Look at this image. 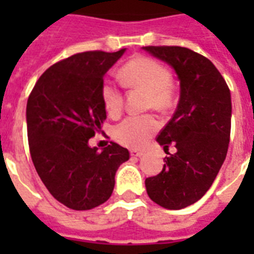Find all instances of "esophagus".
Here are the masks:
<instances>
[{"label":"esophagus","mask_w":254,"mask_h":254,"mask_svg":"<svg viewBox=\"0 0 254 254\" xmlns=\"http://www.w3.org/2000/svg\"><path fill=\"white\" fill-rule=\"evenodd\" d=\"M130 155H131V157H141V155H143V151H139V150H135V149H131Z\"/></svg>","instance_id":"obj_1"}]
</instances>
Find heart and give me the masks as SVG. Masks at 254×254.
Listing matches in <instances>:
<instances>
[{
    "label": "heart",
    "mask_w": 254,
    "mask_h": 254,
    "mask_svg": "<svg viewBox=\"0 0 254 254\" xmlns=\"http://www.w3.org/2000/svg\"><path fill=\"white\" fill-rule=\"evenodd\" d=\"M120 80L129 88L146 91V107L155 111H167L174 104L171 75L158 61L147 57H135L120 69ZM100 99L111 117H117L123 111V93L115 83L105 80L100 87ZM159 129L158 120L153 115L129 116L117 124L113 137L124 146L141 149Z\"/></svg>",
    "instance_id": "obj_1"
}]
</instances>
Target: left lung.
Listing matches in <instances>:
<instances>
[{"instance_id":"obj_1","label":"left lung","mask_w":254,"mask_h":254,"mask_svg":"<svg viewBox=\"0 0 254 254\" xmlns=\"http://www.w3.org/2000/svg\"><path fill=\"white\" fill-rule=\"evenodd\" d=\"M151 55L169 63L181 83V99L157 141L165 151L162 171L146 178L147 195L167 209H182L197 201L212 186L228 151L231 92L212 62L179 46H146Z\"/></svg>"}]
</instances>
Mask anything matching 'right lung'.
<instances>
[{
  "label": "right lung",
  "mask_w": 254,
  "mask_h": 254,
  "mask_svg": "<svg viewBox=\"0 0 254 254\" xmlns=\"http://www.w3.org/2000/svg\"><path fill=\"white\" fill-rule=\"evenodd\" d=\"M125 49L85 51L47 68L34 85L26 107L29 149L50 193L76 211L92 209L111 197L115 175L129 151L111 142L103 151L88 141L107 119L100 99L104 75Z\"/></svg>",
  "instance_id": "obj_1"
}]
</instances>
